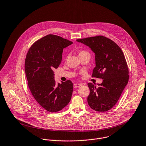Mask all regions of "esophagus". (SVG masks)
Returning <instances> with one entry per match:
<instances>
[{
    "mask_svg": "<svg viewBox=\"0 0 146 146\" xmlns=\"http://www.w3.org/2000/svg\"><path fill=\"white\" fill-rule=\"evenodd\" d=\"M82 85L81 84H74V85H73V87L74 88H78V87H80V86H81Z\"/></svg>",
    "mask_w": 146,
    "mask_h": 146,
    "instance_id": "34e87169",
    "label": "esophagus"
}]
</instances>
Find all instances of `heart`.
I'll use <instances>...</instances> for the list:
<instances>
[{
	"label": "heart",
	"mask_w": 146,
	"mask_h": 146,
	"mask_svg": "<svg viewBox=\"0 0 146 146\" xmlns=\"http://www.w3.org/2000/svg\"><path fill=\"white\" fill-rule=\"evenodd\" d=\"M89 54L88 52H87L86 51H81L80 53V55H82V54Z\"/></svg>",
	"instance_id": "obj_1"
}]
</instances>
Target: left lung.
<instances>
[{
    "mask_svg": "<svg viewBox=\"0 0 146 146\" xmlns=\"http://www.w3.org/2000/svg\"><path fill=\"white\" fill-rule=\"evenodd\" d=\"M88 46L95 56L92 77L103 80L102 84H88V103L93 110L106 112L115 106L128 82V69L124 55L113 40L99 35L77 39Z\"/></svg>",
    "mask_w": 146,
    "mask_h": 146,
    "instance_id": "left-lung-1",
    "label": "left lung"
}]
</instances>
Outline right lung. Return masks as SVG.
Returning a JSON list of instances; mask_svg holds the SVG:
<instances>
[{
    "instance_id": "obj_1",
    "label": "right lung",
    "mask_w": 146,
    "mask_h": 146,
    "mask_svg": "<svg viewBox=\"0 0 146 146\" xmlns=\"http://www.w3.org/2000/svg\"><path fill=\"white\" fill-rule=\"evenodd\" d=\"M72 43L49 34L33 43L27 54L25 71L29 87L37 103L48 112L62 110L71 100L73 83L68 80L57 84L53 70L61 62L64 48Z\"/></svg>"
}]
</instances>
